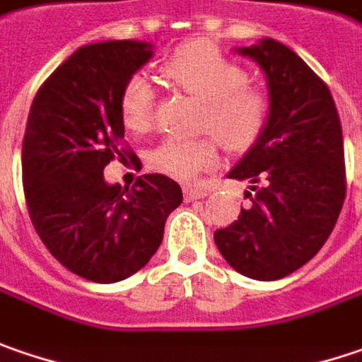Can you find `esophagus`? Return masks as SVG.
<instances>
[{
	"label": "esophagus",
	"instance_id": "esophagus-1",
	"mask_svg": "<svg viewBox=\"0 0 362 362\" xmlns=\"http://www.w3.org/2000/svg\"><path fill=\"white\" fill-rule=\"evenodd\" d=\"M206 195H208V191L197 189V187H185V189H183V197H185V202H195V199H204Z\"/></svg>",
	"mask_w": 362,
	"mask_h": 362
}]
</instances>
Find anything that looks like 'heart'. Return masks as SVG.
<instances>
[{"label":"heart","mask_w":362,"mask_h":362,"mask_svg":"<svg viewBox=\"0 0 362 362\" xmlns=\"http://www.w3.org/2000/svg\"><path fill=\"white\" fill-rule=\"evenodd\" d=\"M163 75L181 91L202 100L197 128L211 134L193 140L165 138L148 154L154 171L191 181L220 163V143L232 153L248 151L264 130L269 98L248 85V73L216 46L195 40L175 50L163 64ZM119 114L126 128L144 132L153 126L154 91L142 75H132L119 93Z\"/></svg>","instance_id":"b5f03b06"}]
</instances>
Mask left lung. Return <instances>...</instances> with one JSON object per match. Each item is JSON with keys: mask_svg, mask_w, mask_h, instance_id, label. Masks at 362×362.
Masks as SVG:
<instances>
[{"mask_svg": "<svg viewBox=\"0 0 362 362\" xmlns=\"http://www.w3.org/2000/svg\"><path fill=\"white\" fill-rule=\"evenodd\" d=\"M234 50L264 73L269 118L228 173L252 183V204L214 240L240 275L275 281L314 259L334 230L346 193L342 128L330 89L291 48L262 38Z\"/></svg>", "mask_w": 362, "mask_h": 362, "instance_id": "8db88e82", "label": "left lung"}]
</instances>
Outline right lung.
<instances>
[{"label": "right lung", "instance_id": "add662e5", "mask_svg": "<svg viewBox=\"0 0 362 362\" xmlns=\"http://www.w3.org/2000/svg\"><path fill=\"white\" fill-rule=\"evenodd\" d=\"M153 54L140 40L81 46L30 107L22 144L30 220L50 255L83 279L116 283L140 271L183 202L179 183L158 173L138 177L132 189L103 177L126 154L118 148L122 87Z\"/></svg>", "mask_w": 362, "mask_h": 362}]
</instances>
